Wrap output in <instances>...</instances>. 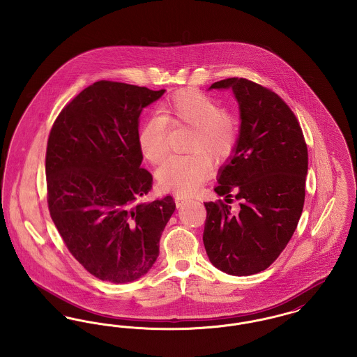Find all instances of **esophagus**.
<instances>
[{
    "label": "esophagus",
    "instance_id": "obj_1",
    "mask_svg": "<svg viewBox=\"0 0 357 357\" xmlns=\"http://www.w3.org/2000/svg\"><path fill=\"white\" fill-rule=\"evenodd\" d=\"M190 202H191V199L186 198V197H182V195H176V197H175L176 208H183L185 205H188Z\"/></svg>",
    "mask_w": 357,
    "mask_h": 357
}]
</instances>
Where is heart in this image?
<instances>
[{
	"mask_svg": "<svg viewBox=\"0 0 357 357\" xmlns=\"http://www.w3.org/2000/svg\"><path fill=\"white\" fill-rule=\"evenodd\" d=\"M168 126L192 129L186 156H172L158 169L163 189L192 194L213 171V163L225 162L238 143V126L224 107L197 90H181L159 106L139 133V147L148 162L159 165L168 153Z\"/></svg>",
	"mask_w": 357,
	"mask_h": 357,
	"instance_id": "obj_1",
	"label": "heart"
}]
</instances>
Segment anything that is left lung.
Wrapping results in <instances>:
<instances>
[{"label": "left lung", "instance_id": "8db88e82", "mask_svg": "<svg viewBox=\"0 0 357 357\" xmlns=\"http://www.w3.org/2000/svg\"><path fill=\"white\" fill-rule=\"evenodd\" d=\"M240 107L234 153L220 169L214 191L228 202L241 199L234 214L218 199L205 202L204 244L214 267L236 276L264 271L290 241L305 204L307 147L293 110L273 90L245 78L218 81Z\"/></svg>", "mask_w": 357, "mask_h": 357}]
</instances>
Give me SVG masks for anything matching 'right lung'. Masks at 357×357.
I'll return each mask as SVG.
<instances>
[{"label":"right lung","instance_id":"obj_1","mask_svg":"<svg viewBox=\"0 0 357 357\" xmlns=\"http://www.w3.org/2000/svg\"><path fill=\"white\" fill-rule=\"evenodd\" d=\"M165 90L98 81L64 106L45 152L47 202L70 253L112 283L151 270L175 210L171 195L137 202L152 188L142 167L139 117Z\"/></svg>","mask_w":357,"mask_h":357}]
</instances>
